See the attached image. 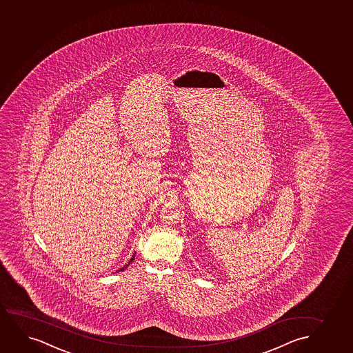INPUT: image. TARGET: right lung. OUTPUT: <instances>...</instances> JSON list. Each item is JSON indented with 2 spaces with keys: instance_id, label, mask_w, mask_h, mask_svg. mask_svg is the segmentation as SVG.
<instances>
[{
  "instance_id": "right-lung-1",
  "label": "right lung",
  "mask_w": 353,
  "mask_h": 353,
  "mask_svg": "<svg viewBox=\"0 0 353 353\" xmlns=\"http://www.w3.org/2000/svg\"><path fill=\"white\" fill-rule=\"evenodd\" d=\"M134 257H135V256H133V257H132L131 259H130V261H128V263H127L126 265L122 266L121 269H120V270H118V271H123V270H125V269H127V266H128V265H130V264H131V261H133V259H134Z\"/></svg>"
}]
</instances>
